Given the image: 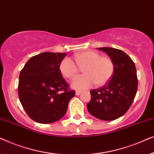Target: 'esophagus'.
<instances>
[{
  "label": "esophagus",
  "instance_id": "esophagus-1",
  "mask_svg": "<svg viewBox=\"0 0 154 154\" xmlns=\"http://www.w3.org/2000/svg\"><path fill=\"white\" fill-rule=\"evenodd\" d=\"M81 94V91H79V90H76V91H75V94H76V95H80Z\"/></svg>",
  "mask_w": 154,
  "mask_h": 154
}]
</instances>
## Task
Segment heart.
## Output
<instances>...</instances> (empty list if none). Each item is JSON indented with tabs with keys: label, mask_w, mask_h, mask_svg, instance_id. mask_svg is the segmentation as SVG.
Returning <instances> with one entry per match:
<instances>
[{
	"label": "heart",
	"mask_w": 154,
	"mask_h": 154,
	"mask_svg": "<svg viewBox=\"0 0 154 154\" xmlns=\"http://www.w3.org/2000/svg\"><path fill=\"white\" fill-rule=\"evenodd\" d=\"M74 59L80 68H83L84 73L71 81L72 88L76 90L88 89L95 83L98 85H104L114 72L112 60L108 57H102V54L94 50L75 54ZM77 65L71 58H64L60 64V72L66 79H73L79 71Z\"/></svg>",
	"instance_id": "heart-1"
}]
</instances>
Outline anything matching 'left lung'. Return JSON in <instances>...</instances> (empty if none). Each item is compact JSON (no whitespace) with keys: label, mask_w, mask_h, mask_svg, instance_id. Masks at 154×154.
I'll list each match as a JSON object with an SVG mask.
<instances>
[{"label":"left lung","mask_w":154,"mask_h":154,"mask_svg":"<svg viewBox=\"0 0 154 154\" xmlns=\"http://www.w3.org/2000/svg\"><path fill=\"white\" fill-rule=\"evenodd\" d=\"M108 54L114 64V72L103 87L90 91L87 108L90 114L103 121H113L127 112L137 90L136 67L132 59L121 50L98 48Z\"/></svg>","instance_id":"obj_1"}]
</instances>
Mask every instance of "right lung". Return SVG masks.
Masks as SVG:
<instances>
[{"label": "right lung", "mask_w": 154, "mask_h": 154, "mask_svg": "<svg viewBox=\"0 0 154 154\" xmlns=\"http://www.w3.org/2000/svg\"><path fill=\"white\" fill-rule=\"evenodd\" d=\"M66 54L43 52L29 59L21 71L19 98L24 111L35 122L47 124L59 121L75 96L60 70Z\"/></svg>", "instance_id": "add662e5"}]
</instances>
